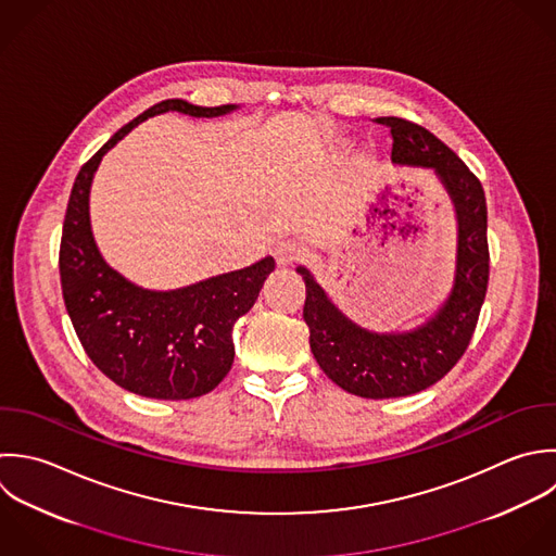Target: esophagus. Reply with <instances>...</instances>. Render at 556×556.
<instances>
[{
    "mask_svg": "<svg viewBox=\"0 0 556 556\" xmlns=\"http://www.w3.org/2000/svg\"><path fill=\"white\" fill-rule=\"evenodd\" d=\"M273 255H275L277 264L288 266V264H294V262H299V260H301V255H303V247H301L296 240H292V238H288V240H279V242L275 244V249H273Z\"/></svg>",
    "mask_w": 556,
    "mask_h": 556,
    "instance_id": "esophagus-1",
    "label": "esophagus"
}]
</instances>
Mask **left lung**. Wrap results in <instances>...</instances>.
Instances as JSON below:
<instances>
[{
  "label": "left lung",
  "mask_w": 556,
  "mask_h": 556,
  "mask_svg": "<svg viewBox=\"0 0 556 556\" xmlns=\"http://www.w3.org/2000/svg\"><path fill=\"white\" fill-rule=\"evenodd\" d=\"M375 121L390 129L396 164L427 166L440 175L459 218L453 292L435 318L412 333L379 336L359 329L338 312L314 277L299 268L307 290L303 318L318 366L342 390L377 401L418 394L464 357L488 294L490 247L485 192L466 162L418 123L401 116Z\"/></svg>",
  "instance_id": "8db88e82"
}]
</instances>
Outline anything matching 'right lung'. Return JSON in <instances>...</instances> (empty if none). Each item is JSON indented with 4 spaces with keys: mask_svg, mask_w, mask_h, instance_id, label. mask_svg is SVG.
I'll list each match as a JSON object with an SVG mask.
<instances>
[{
    "mask_svg": "<svg viewBox=\"0 0 556 556\" xmlns=\"http://www.w3.org/2000/svg\"><path fill=\"white\" fill-rule=\"evenodd\" d=\"M218 116L233 105L201 108L166 99L121 127L77 173L60 240V283L73 329L90 362L123 390L160 401H188L212 392L231 370V331L275 270V260L218 275L194 286L142 290L99 255L90 220L88 192L99 160L134 125L162 112Z\"/></svg>",
    "mask_w": 556,
    "mask_h": 556,
    "instance_id": "right-lung-1",
    "label": "right lung"
}]
</instances>
